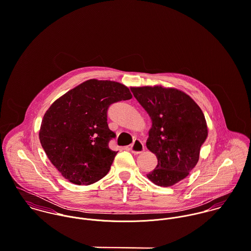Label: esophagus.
Here are the masks:
<instances>
[{"label":"esophagus","mask_w":251,"mask_h":251,"mask_svg":"<svg viewBox=\"0 0 251 251\" xmlns=\"http://www.w3.org/2000/svg\"><path fill=\"white\" fill-rule=\"evenodd\" d=\"M145 150V145L143 142L139 139L134 140V142L130 145V151L134 153V154H138L141 153Z\"/></svg>","instance_id":"1"}]
</instances>
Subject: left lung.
Returning a JSON list of instances; mask_svg holds the SVG:
<instances>
[{"instance_id": "left-lung-1", "label": "left lung", "mask_w": 251, "mask_h": 251, "mask_svg": "<svg viewBox=\"0 0 251 251\" xmlns=\"http://www.w3.org/2000/svg\"><path fill=\"white\" fill-rule=\"evenodd\" d=\"M151 120L147 148L157 157L147 177L171 186L187 177L199 159L208 135L205 116L195 101L176 89L160 86L130 89Z\"/></svg>"}]
</instances>
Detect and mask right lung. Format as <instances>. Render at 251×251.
Wrapping results in <instances>:
<instances>
[{
  "instance_id": "right-lung-1",
  "label": "right lung",
  "mask_w": 251,
  "mask_h": 251,
  "mask_svg": "<svg viewBox=\"0 0 251 251\" xmlns=\"http://www.w3.org/2000/svg\"><path fill=\"white\" fill-rule=\"evenodd\" d=\"M132 98L128 88L113 81L88 80L57 100L44 114L40 144L49 160L72 183L92 184L110 170L118 151L109 148L108 108Z\"/></svg>"
}]
</instances>
